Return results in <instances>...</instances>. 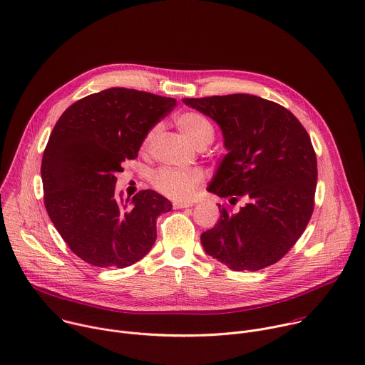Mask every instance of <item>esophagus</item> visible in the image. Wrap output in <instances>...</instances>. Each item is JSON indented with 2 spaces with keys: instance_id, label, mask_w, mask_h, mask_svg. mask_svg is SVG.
I'll return each instance as SVG.
<instances>
[{
  "instance_id": "esophagus-1",
  "label": "esophagus",
  "mask_w": 365,
  "mask_h": 365,
  "mask_svg": "<svg viewBox=\"0 0 365 365\" xmlns=\"http://www.w3.org/2000/svg\"><path fill=\"white\" fill-rule=\"evenodd\" d=\"M190 206H192L190 202H173L175 209H185V207H190Z\"/></svg>"
}]
</instances>
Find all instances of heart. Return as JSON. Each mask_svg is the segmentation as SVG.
<instances>
[{
	"instance_id": "obj_1",
	"label": "heart",
	"mask_w": 365,
	"mask_h": 365,
	"mask_svg": "<svg viewBox=\"0 0 365 365\" xmlns=\"http://www.w3.org/2000/svg\"><path fill=\"white\" fill-rule=\"evenodd\" d=\"M178 129L190 140L197 149H205L215 139V128L212 121L197 113V111H185L176 115L175 118ZM160 128L153 126L143 138L142 152L148 153L158 135ZM202 182V175L197 170H178L170 168H162L152 173L150 185L160 195L173 199V200H189Z\"/></svg>"
}]
</instances>
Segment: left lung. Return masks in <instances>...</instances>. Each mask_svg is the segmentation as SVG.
<instances>
[{
  "instance_id": "left-lung-1",
  "label": "left lung",
  "mask_w": 365,
  "mask_h": 365,
  "mask_svg": "<svg viewBox=\"0 0 365 365\" xmlns=\"http://www.w3.org/2000/svg\"><path fill=\"white\" fill-rule=\"evenodd\" d=\"M220 126L227 155L207 190L244 200L220 206L200 235L207 255L233 271H259L284 258L315 206L317 155L301 121L285 107L252 94L185 98Z\"/></svg>"
}]
</instances>
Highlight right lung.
<instances>
[{"instance_id":"right-lung-1","label":"right lung","mask_w":365,"mask_h":365,"mask_svg":"<svg viewBox=\"0 0 365 365\" xmlns=\"http://www.w3.org/2000/svg\"><path fill=\"white\" fill-rule=\"evenodd\" d=\"M176 100L111 87L73 103L58 118L41 162L44 205L71 252L98 268L140 261L156 240V219L172 203L146 189L114 193L121 163L138 158L145 135Z\"/></svg>"}]
</instances>
